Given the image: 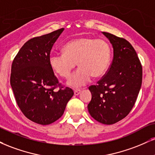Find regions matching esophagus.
<instances>
[{
	"label": "esophagus",
	"instance_id": "34e87169",
	"mask_svg": "<svg viewBox=\"0 0 155 155\" xmlns=\"http://www.w3.org/2000/svg\"><path fill=\"white\" fill-rule=\"evenodd\" d=\"M81 92V90H80V89H74V94L75 95H79Z\"/></svg>",
	"mask_w": 155,
	"mask_h": 155
}]
</instances>
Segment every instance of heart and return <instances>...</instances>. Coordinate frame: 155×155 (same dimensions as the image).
Wrapping results in <instances>:
<instances>
[{
    "instance_id": "1",
    "label": "heart",
    "mask_w": 155,
    "mask_h": 155,
    "mask_svg": "<svg viewBox=\"0 0 155 155\" xmlns=\"http://www.w3.org/2000/svg\"><path fill=\"white\" fill-rule=\"evenodd\" d=\"M64 53H52L49 63L54 72L68 79L77 63L79 68L68 81V84L79 87L91 79L100 77L107 71L111 59V48L105 40L82 37L69 41L63 47Z\"/></svg>"
}]
</instances>
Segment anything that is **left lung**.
Instances as JSON below:
<instances>
[{
  "mask_svg": "<svg viewBox=\"0 0 155 155\" xmlns=\"http://www.w3.org/2000/svg\"><path fill=\"white\" fill-rule=\"evenodd\" d=\"M103 34L113 45V58L102 79L89 87L92 96L87 107L97 121L111 125L127 116L133 108L142 82V66L128 41Z\"/></svg>",
  "mask_w": 155,
  "mask_h": 155,
  "instance_id": "8db88e82",
  "label": "left lung"
}]
</instances>
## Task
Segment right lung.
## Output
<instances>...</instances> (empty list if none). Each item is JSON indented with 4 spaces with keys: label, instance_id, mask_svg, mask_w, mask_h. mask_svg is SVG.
<instances>
[{
    "label": "right lung",
    "instance_id": "add662e5",
    "mask_svg": "<svg viewBox=\"0 0 155 155\" xmlns=\"http://www.w3.org/2000/svg\"><path fill=\"white\" fill-rule=\"evenodd\" d=\"M63 29L28 40L12 65L10 82L16 103L28 119L38 124H53L61 118L74 95L71 89L59 82L49 63L52 48Z\"/></svg>",
    "mask_w": 155,
    "mask_h": 155
}]
</instances>
